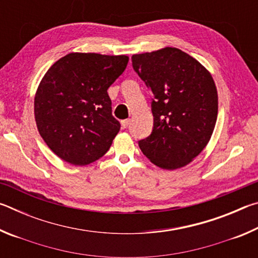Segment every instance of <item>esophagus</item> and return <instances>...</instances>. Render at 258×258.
<instances>
[{
  "instance_id": "34e87169",
  "label": "esophagus",
  "mask_w": 258,
  "mask_h": 258,
  "mask_svg": "<svg viewBox=\"0 0 258 258\" xmlns=\"http://www.w3.org/2000/svg\"><path fill=\"white\" fill-rule=\"evenodd\" d=\"M128 124H130V119H124V120H121V126H123L124 128L127 127Z\"/></svg>"
}]
</instances>
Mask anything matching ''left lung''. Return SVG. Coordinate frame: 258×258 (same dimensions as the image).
Returning a JSON list of instances; mask_svg holds the SVG:
<instances>
[{
	"label": "left lung",
	"instance_id": "left-lung-1",
	"mask_svg": "<svg viewBox=\"0 0 258 258\" xmlns=\"http://www.w3.org/2000/svg\"><path fill=\"white\" fill-rule=\"evenodd\" d=\"M132 64L154 95V128L140 149L160 168H181L205 149L215 127L218 98L211 73L176 47L133 54Z\"/></svg>",
	"mask_w": 258,
	"mask_h": 258
}]
</instances>
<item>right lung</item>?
<instances>
[{"label":"right lung","mask_w":258,"mask_h":258,"mask_svg":"<svg viewBox=\"0 0 258 258\" xmlns=\"http://www.w3.org/2000/svg\"><path fill=\"white\" fill-rule=\"evenodd\" d=\"M127 62V55L73 52L45 73L35 94V120L59 158L84 166L109 150L120 124L111 113L107 90Z\"/></svg>","instance_id":"right-lung-1"}]
</instances>
